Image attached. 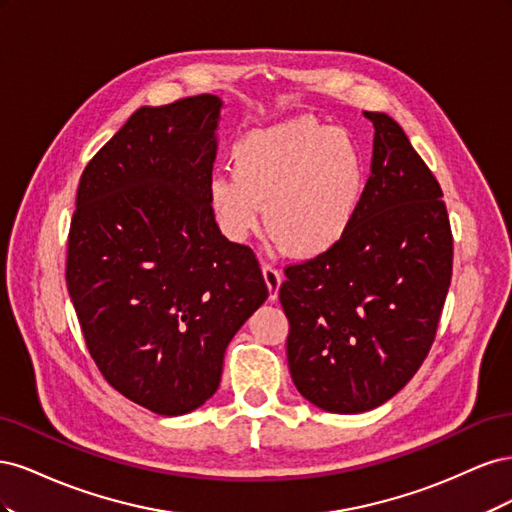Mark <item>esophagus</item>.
Listing matches in <instances>:
<instances>
[{"instance_id": "esophagus-1", "label": "esophagus", "mask_w": 512, "mask_h": 512, "mask_svg": "<svg viewBox=\"0 0 512 512\" xmlns=\"http://www.w3.org/2000/svg\"><path fill=\"white\" fill-rule=\"evenodd\" d=\"M262 275H265V282L269 288V299L275 301L277 292H280V286H282V271L275 265H271V262H267V265H262Z\"/></svg>"}]
</instances>
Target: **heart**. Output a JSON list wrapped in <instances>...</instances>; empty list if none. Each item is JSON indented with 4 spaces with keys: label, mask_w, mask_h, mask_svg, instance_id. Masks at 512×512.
Masks as SVG:
<instances>
[{
    "label": "heart",
    "mask_w": 512,
    "mask_h": 512,
    "mask_svg": "<svg viewBox=\"0 0 512 512\" xmlns=\"http://www.w3.org/2000/svg\"><path fill=\"white\" fill-rule=\"evenodd\" d=\"M365 192V160L352 138L294 119L239 138L232 173L215 175L209 200L232 239H245L265 207L269 237L294 258H316L342 241Z\"/></svg>",
    "instance_id": "1"
}]
</instances>
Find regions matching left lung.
I'll return each instance as SVG.
<instances>
[{"instance_id": "obj_1", "label": "left lung", "mask_w": 512, "mask_h": 512, "mask_svg": "<svg viewBox=\"0 0 512 512\" xmlns=\"http://www.w3.org/2000/svg\"><path fill=\"white\" fill-rule=\"evenodd\" d=\"M361 207L333 250L284 269L280 303L294 386L314 406L356 414L399 393L438 333L453 275L442 188L384 113Z\"/></svg>"}]
</instances>
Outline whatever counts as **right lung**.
<instances>
[{"label":"right lung","instance_id":"right-lung-1","mask_svg":"<svg viewBox=\"0 0 512 512\" xmlns=\"http://www.w3.org/2000/svg\"><path fill=\"white\" fill-rule=\"evenodd\" d=\"M222 100L143 106L85 166L66 284L104 380L156 414L218 391L226 346L269 297L252 247L228 241L209 185Z\"/></svg>","mask_w":512,"mask_h":512}]
</instances>
